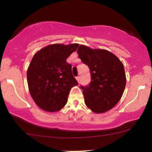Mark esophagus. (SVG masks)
I'll use <instances>...</instances> for the list:
<instances>
[{"mask_svg": "<svg viewBox=\"0 0 152 152\" xmlns=\"http://www.w3.org/2000/svg\"><path fill=\"white\" fill-rule=\"evenodd\" d=\"M76 80L79 83V81H80V76H76Z\"/></svg>", "mask_w": 152, "mask_h": 152, "instance_id": "1", "label": "esophagus"}]
</instances>
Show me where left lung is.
Here are the masks:
<instances>
[{"instance_id": "left-lung-1", "label": "left lung", "mask_w": 152, "mask_h": 152, "mask_svg": "<svg viewBox=\"0 0 152 152\" xmlns=\"http://www.w3.org/2000/svg\"><path fill=\"white\" fill-rule=\"evenodd\" d=\"M77 52L90 70V84L81 86L84 103L97 114L108 111L120 100L125 88L124 65L116 56L105 49L80 45Z\"/></svg>"}]
</instances>
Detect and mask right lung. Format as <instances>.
I'll list each match as a JSON object with an SVG mask.
<instances>
[{
    "label": "right lung",
    "mask_w": 152,
    "mask_h": 152,
    "mask_svg": "<svg viewBox=\"0 0 152 152\" xmlns=\"http://www.w3.org/2000/svg\"><path fill=\"white\" fill-rule=\"evenodd\" d=\"M79 44H52L35 54L27 72L28 88L35 103L49 112L60 111L68 101L70 90L78 85L67 58Z\"/></svg>",
    "instance_id": "1"
}]
</instances>
